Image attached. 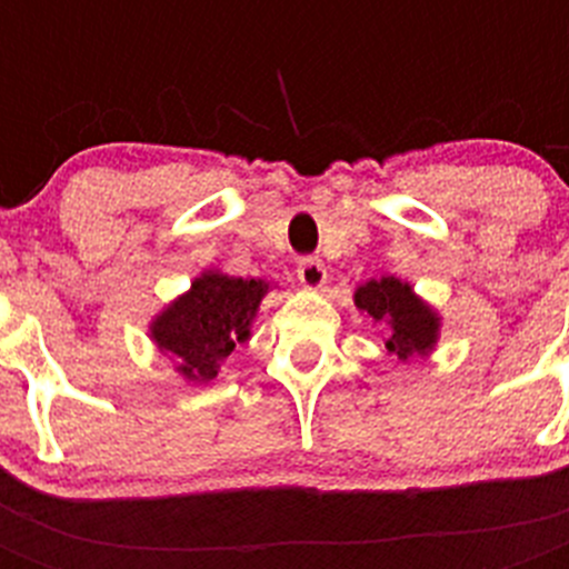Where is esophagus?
<instances>
[{
	"mask_svg": "<svg viewBox=\"0 0 569 569\" xmlns=\"http://www.w3.org/2000/svg\"><path fill=\"white\" fill-rule=\"evenodd\" d=\"M298 280H301L307 289H321L325 280H328V268L321 262L319 257H303L298 262Z\"/></svg>",
	"mask_w": 569,
	"mask_h": 569,
	"instance_id": "esophagus-1",
	"label": "esophagus"
}]
</instances>
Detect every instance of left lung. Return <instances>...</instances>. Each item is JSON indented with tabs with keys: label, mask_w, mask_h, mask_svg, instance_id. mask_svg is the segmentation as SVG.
I'll return each instance as SVG.
<instances>
[{
	"label": "left lung",
	"mask_w": 569,
	"mask_h": 569,
	"mask_svg": "<svg viewBox=\"0 0 569 569\" xmlns=\"http://www.w3.org/2000/svg\"><path fill=\"white\" fill-rule=\"evenodd\" d=\"M355 303L369 312L378 325H387V351L398 360L413 355H428L437 342L440 319L437 312L413 295V289L396 277H380L360 286Z\"/></svg>",
	"instance_id": "1"
}]
</instances>
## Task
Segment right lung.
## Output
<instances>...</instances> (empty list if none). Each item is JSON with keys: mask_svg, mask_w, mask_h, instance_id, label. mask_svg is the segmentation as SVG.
Instances as JSON below:
<instances>
[{"mask_svg": "<svg viewBox=\"0 0 569 569\" xmlns=\"http://www.w3.org/2000/svg\"><path fill=\"white\" fill-rule=\"evenodd\" d=\"M266 292V280L206 271L153 321L150 337L162 355L180 360L177 369L186 378L212 380L232 348L250 337V321Z\"/></svg>", "mask_w": 569, "mask_h": 569, "instance_id": "add662e5", "label": "right lung"}]
</instances>
